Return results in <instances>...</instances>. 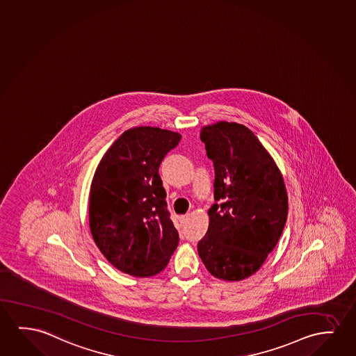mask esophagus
Segmentation results:
<instances>
[{
	"instance_id": "1",
	"label": "esophagus",
	"mask_w": 356,
	"mask_h": 356,
	"mask_svg": "<svg viewBox=\"0 0 356 356\" xmlns=\"http://www.w3.org/2000/svg\"><path fill=\"white\" fill-rule=\"evenodd\" d=\"M188 219H190V214H185V216H181V225H185L186 222H188Z\"/></svg>"
}]
</instances>
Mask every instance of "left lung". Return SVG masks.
Listing matches in <instances>:
<instances>
[{
    "label": "left lung",
    "instance_id": "8db88e82",
    "mask_svg": "<svg viewBox=\"0 0 356 356\" xmlns=\"http://www.w3.org/2000/svg\"><path fill=\"white\" fill-rule=\"evenodd\" d=\"M213 160L214 203L198 254L218 279L238 282L261 268L277 246L288 217L283 176L251 129L219 121L201 129Z\"/></svg>",
    "mask_w": 356,
    "mask_h": 356
}]
</instances>
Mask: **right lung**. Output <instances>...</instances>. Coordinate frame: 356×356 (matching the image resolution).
Masks as SVG:
<instances>
[{
    "label": "right lung",
    "mask_w": 356,
    "mask_h": 356,
    "mask_svg": "<svg viewBox=\"0 0 356 356\" xmlns=\"http://www.w3.org/2000/svg\"><path fill=\"white\" fill-rule=\"evenodd\" d=\"M180 139V134L159 127L127 129L94 172L90 232L104 257L124 273L139 278L160 273L177 248L159 166Z\"/></svg>",
    "instance_id": "obj_1"
}]
</instances>
